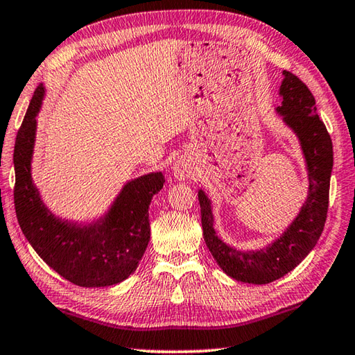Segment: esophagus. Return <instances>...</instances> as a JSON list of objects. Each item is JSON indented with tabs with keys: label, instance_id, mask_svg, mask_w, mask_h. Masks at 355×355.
<instances>
[{
	"label": "esophagus",
	"instance_id": "obj_1",
	"mask_svg": "<svg viewBox=\"0 0 355 355\" xmlns=\"http://www.w3.org/2000/svg\"><path fill=\"white\" fill-rule=\"evenodd\" d=\"M173 175H175V178L184 182V180L192 175V168L186 162H183V159H178V162L173 164Z\"/></svg>",
	"mask_w": 355,
	"mask_h": 355
}]
</instances>
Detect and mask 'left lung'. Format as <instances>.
I'll use <instances>...</instances> for the list:
<instances>
[{
  "instance_id": "left-lung-1",
  "label": "left lung",
  "mask_w": 355,
  "mask_h": 355,
  "mask_svg": "<svg viewBox=\"0 0 355 355\" xmlns=\"http://www.w3.org/2000/svg\"><path fill=\"white\" fill-rule=\"evenodd\" d=\"M279 95L282 104L275 107V112L282 116L284 126L295 134L309 180L308 196L300 212L280 237L260 249L241 251L229 246L214 229L211 198L201 187L198 189L201 226L207 249L226 275L249 284L275 282L300 265L320 239L328 212L334 157L331 137L317 115L315 98L306 85L288 71H283Z\"/></svg>"
}]
</instances>
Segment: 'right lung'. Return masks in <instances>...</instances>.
<instances>
[{"instance_id":"1","label":"right lung","mask_w":355,"mask_h":355,"mask_svg":"<svg viewBox=\"0 0 355 355\" xmlns=\"http://www.w3.org/2000/svg\"><path fill=\"white\" fill-rule=\"evenodd\" d=\"M46 95L40 85L18 130L15 166V211L27 241L55 272L76 286L104 288L128 279L140 263L150 240L149 205L162 191V171L132 178L121 187L109 209L92 221L55 215L32 178L37 115Z\"/></svg>"}]
</instances>
